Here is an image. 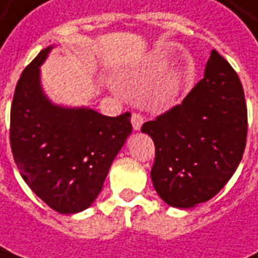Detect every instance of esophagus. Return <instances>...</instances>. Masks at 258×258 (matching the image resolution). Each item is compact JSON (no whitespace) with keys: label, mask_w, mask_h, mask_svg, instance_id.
<instances>
[{"label":"esophagus","mask_w":258,"mask_h":258,"mask_svg":"<svg viewBox=\"0 0 258 258\" xmlns=\"http://www.w3.org/2000/svg\"><path fill=\"white\" fill-rule=\"evenodd\" d=\"M131 124H133V128L138 131V130H141L144 124V117L141 114H133L131 117Z\"/></svg>","instance_id":"1"}]
</instances>
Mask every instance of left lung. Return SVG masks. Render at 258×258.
<instances>
[{
    "instance_id": "8db88e82",
    "label": "left lung",
    "mask_w": 258,
    "mask_h": 258,
    "mask_svg": "<svg viewBox=\"0 0 258 258\" xmlns=\"http://www.w3.org/2000/svg\"><path fill=\"white\" fill-rule=\"evenodd\" d=\"M155 144L151 179L169 206L190 209L216 195L237 169L246 148L243 86L213 49L205 76L182 104L145 122Z\"/></svg>"
}]
</instances>
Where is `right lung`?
I'll return each instance as SVG.
<instances>
[{
	"instance_id": "right-lung-1",
	"label": "right lung",
	"mask_w": 258,
	"mask_h": 258,
	"mask_svg": "<svg viewBox=\"0 0 258 258\" xmlns=\"http://www.w3.org/2000/svg\"><path fill=\"white\" fill-rule=\"evenodd\" d=\"M55 45L22 72L11 106L12 155L33 194L62 215L92 206L133 131L130 113L107 117L90 107L55 104L41 85V66Z\"/></svg>"
}]
</instances>
